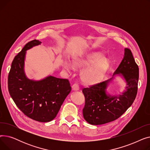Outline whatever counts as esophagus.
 I'll use <instances>...</instances> for the list:
<instances>
[{
    "label": "esophagus",
    "mask_w": 150,
    "mask_h": 150,
    "mask_svg": "<svg viewBox=\"0 0 150 150\" xmlns=\"http://www.w3.org/2000/svg\"><path fill=\"white\" fill-rule=\"evenodd\" d=\"M72 89L74 90V91H78V90L80 89L79 85H78V84L77 83H76L73 84V86H72Z\"/></svg>",
    "instance_id": "34e87169"
}]
</instances>
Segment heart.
I'll list each match as a JSON object with an SVG mask.
<instances>
[{
  "label": "heart",
  "instance_id": "1",
  "mask_svg": "<svg viewBox=\"0 0 150 150\" xmlns=\"http://www.w3.org/2000/svg\"><path fill=\"white\" fill-rule=\"evenodd\" d=\"M93 64L89 68L83 70L81 74V78L83 82L91 84L98 81L108 69L109 62L104 58L103 55L96 53L88 54L84 58L76 59L73 61L72 65L74 67L81 68ZM62 67L69 71L72 69V66L67 61L62 62Z\"/></svg>",
  "mask_w": 150,
  "mask_h": 150
}]
</instances>
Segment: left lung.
Wrapping results in <instances>:
<instances>
[{"instance_id":"1","label":"left lung","mask_w":150,"mask_h":150,"mask_svg":"<svg viewBox=\"0 0 150 150\" xmlns=\"http://www.w3.org/2000/svg\"><path fill=\"white\" fill-rule=\"evenodd\" d=\"M121 73L127 86L122 95H107L105 90L108 83L116 74ZM139 67L130 49H125L124 57L115 71L112 77L105 81L83 88L85 105L83 114L85 120L93 125L112 122L123 115L132 105L137 93Z\"/></svg>"}]
</instances>
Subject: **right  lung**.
Segmentation results:
<instances>
[{
	"label": "right lung",
	"mask_w": 150,
	"mask_h": 150,
	"mask_svg": "<svg viewBox=\"0 0 150 150\" xmlns=\"http://www.w3.org/2000/svg\"><path fill=\"white\" fill-rule=\"evenodd\" d=\"M41 43L36 39L28 42L14 57L8 88L15 104L26 116L36 121L48 122L56 117L71 87L67 79L49 76L33 81L27 78L23 70L26 51Z\"/></svg>",
	"instance_id": "obj_1"
}]
</instances>
